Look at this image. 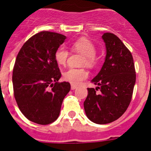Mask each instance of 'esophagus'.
<instances>
[{"instance_id": "esophagus-1", "label": "esophagus", "mask_w": 151, "mask_h": 151, "mask_svg": "<svg viewBox=\"0 0 151 151\" xmlns=\"http://www.w3.org/2000/svg\"><path fill=\"white\" fill-rule=\"evenodd\" d=\"M71 90H74V89L77 88V86H75V85H72V84H71Z\"/></svg>"}]
</instances>
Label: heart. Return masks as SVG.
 Segmentation results:
<instances>
[{
    "label": "heart",
    "mask_w": 151,
    "mask_h": 151,
    "mask_svg": "<svg viewBox=\"0 0 151 151\" xmlns=\"http://www.w3.org/2000/svg\"><path fill=\"white\" fill-rule=\"evenodd\" d=\"M71 49L73 51L80 52V54L84 55L83 64H86V65L90 67L93 66L96 64V48L90 40L84 38L80 39L73 43ZM68 57V51L63 46L58 48L55 53V59L58 65H64L66 63ZM88 77V73L83 68H70L63 73L64 80L75 86L80 84Z\"/></svg>",
    "instance_id": "1"
}]
</instances>
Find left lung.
Listing matches in <instances>:
<instances>
[{
	"mask_svg": "<svg viewBox=\"0 0 151 151\" xmlns=\"http://www.w3.org/2000/svg\"><path fill=\"white\" fill-rule=\"evenodd\" d=\"M106 56L102 68L91 83L96 89L88 88L84 102L87 117L94 123L103 125L119 119L128 108L136 83L134 60L120 39L112 33L102 36ZM100 89L99 93L96 91Z\"/></svg>",
	"mask_w": 151,
	"mask_h": 151,
	"instance_id": "left-lung-1",
	"label": "left lung"
}]
</instances>
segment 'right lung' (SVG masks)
<instances>
[{
  "label": "right lung",
  "mask_w": 151,
  "mask_h": 151,
  "mask_svg": "<svg viewBox=\"0 0 151 151\" xmlns=\"http://www.w3.org/2000/svg\"><path fill=\"white\" fill-rule=\"evenodd\" d=\"M65 39L55 32H39L23 44L15 60L14 98L22 114L37 124L48 125L58 119L71 89L68 82H58L61 73L55 59V52Z\"/></svg>",
  "instance_id": "1"
}]
</instances>
